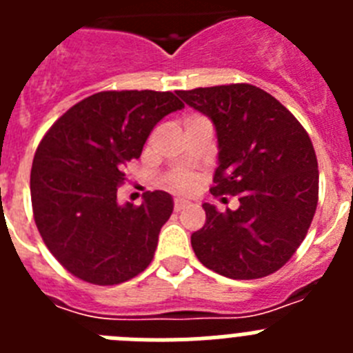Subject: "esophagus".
I'll return each mask as SVG.
<instances>
[{
  "mask_svg": "<svg viewBox=\"0 0 353 353\" xmlns=\"http://www.w3.org/2000/svg\"><path fill=\"white\" fill-rule=\"evenodd\" d=\"M187 207L185 199H174V212H180L182 208Z\"/></svg>",
  "mask_w": 353,
  "mask_h": 353,
  "instance_id": "34e87169",
  "label": "esophagus"
}]
</instances>
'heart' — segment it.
I'll return each mask as SVG.
<instances>
[{"mask_svg": "<svg viewBox=\"0 0 353 353\" xmlns=\"http://www.w3.org/2000/svg\"><path fill=\"white\" fill-rule=\"evenodd\" d=\"M168 185L179 192H191L198 185V176L185 171H179L168 176Z\"/></svg>", "mask_w": 353, "mask_h": 353, "instance_id": "b5f03b06", "label": "heart"}]
</instances>
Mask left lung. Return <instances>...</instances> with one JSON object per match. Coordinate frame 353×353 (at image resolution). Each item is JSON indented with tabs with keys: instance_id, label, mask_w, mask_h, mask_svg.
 Returning <instances> with one entry per match:
<instances>
[{
	"instance_id": "left-lung-1",
	"label": "left lung",
	"mask_w": 353,
	"mask_h": 353,
	"mask_svg": "<svg viewBox=\"0 0 353 353\" xmlns=\"http://www.w3.org/2000/svg\"><path fill=\"white\" fill-rule=\"evenodd\" d=\"M212 120L219 166L210 192L239 194L236 210L205 203L203 228L191 235L198 260L232 279H258L293 256L318 203L313 143L281 102L252 84L176 92Z\"/></svg>"
}]
</instances>
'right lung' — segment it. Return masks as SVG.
Instances as JSON below:
<instances>
[{
	"label": "right lung",
	"instance_id": "1",
	"mask_svg": "<svg viewBox=\"0 0 353 353\" xmlns=\"http://www.w3.org/2000/svg\"><path fill=\"white\" fill-rule=\"evenodd\" d=\"M171 92H101L72 105L37 148L30 191L33 215L52 256L92 285L129 281L154 260L159 232L173 212L164 191L118 205L123 166L138 159L159 121L182 109Z\"/></svg>",
	"mask_w": 353,
	"mask_h": 353
}]
</instances>
